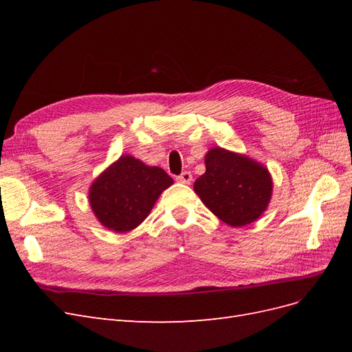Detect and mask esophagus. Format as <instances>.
Listing matches in <instances>:
<instances>
[{"instance_id":"34e87169","label":"esophagus","mask_w":352,"mask_h":352,"mask_svg":"<svg viewBox=\"0 0 352 352\" xmlns=\"http://www.w3.org/2000/svg\"><path fill=\"white\" fill-rule=\"evenodd\" d=\"M177 182H179V184L189 185L190 182H192V175H190L189 172H184L182 175L177 176Z\"/></svg>"}]
</instances>
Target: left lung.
Segmentation results:
<instances>
[{
	"mask_svg": "<svg viewBox=\"0 0 352 352\" xmlns=\"http://www.w3.org/2000/svg\"><path fill=\"white\" fill-rule=\"evenodd\" d=\"M204 160L206 173L195 180L194 190L212 214L233 228L263 216L273 194L267 167L220 146L210 148Z\"/></svg>",
	"mask_w": 352,
	"mask_h": 352,
	"instance_id": "1",
	"label": "left lung"
}]
</instances>
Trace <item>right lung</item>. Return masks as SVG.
<instances>
[{
  "label": "right lung",
  "instance_id": "1",
  "mask_svg": "<svg viewBox=\"0 0 352 352\" xmlns=\"http://www.w3.org/2000/svg\"><path fill=\"white\" fill-rule=\"evenodd\" d=\"M172 185L173 179L163 168L123 154L94 179L88 201L105 229L127 233L141 225L163 190Z\"/></svg>",
  "mask_w": 352,
  "mask_h": 352
}]
</instances>
